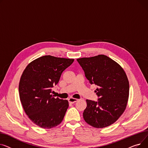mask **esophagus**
Instances as JSON below:
<instances>
[{
  "label": "esophagus",
  "mask_w": 148,
  "mask_h": 148,
  "mask_svg": "<svg viewBox=\"0 0 148 148\" xmlns=\"http://www.w3.org/2000/svg\"><path fill=\"white\" fill-rule=\"evenodd\" d=\"M77 100H78V99H74V98H72V97H71V98H69V99H68V101H69V102L70 103H75V102H76V101H77Z\"/></svg>",
  "instance_id": "1"
}]
</instances>
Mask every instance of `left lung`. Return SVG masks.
Here are the masks:
<instances>
[{
    "instance_id": "1",
    "label": "left lung",
    "mask_w": 148,
    "mask_h": 148,
    "mask_svg": "<svg viewBox=\"0 0 148 148\" xmlns=\"http://www.w3.org/2000/svg\"><path fill=\"white\" fill-rule=\"evenodd\" d=\"M90 84L97 85L98 101L86 100L83 117L95 128L114 124L124 112L129 95V82L123 70L105 55L77 59Z\"/></svg>"
}]
</instances>
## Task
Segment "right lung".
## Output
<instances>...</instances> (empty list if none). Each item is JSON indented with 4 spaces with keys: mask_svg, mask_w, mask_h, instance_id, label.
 Returning a JSON list of instances; mask_svg holds the SVG:
<instances>
[{
    "mask_svg": "<svg viewBox=\"0 0 148 148\" xmlns=\"http://www.w3.org/2000/svg\"><path fill=\"white\" fill-rule=\"evenodd\" d=\"M73 61L45 56L33 60L24 71L19 84L20 100L25 114L39 127L51 128L63 121L68 101L55 99L52 88Z\"/></svg>",
    "mask_w": 148,
    "mask_h": 148,
    "instance_id": "right-lung-1",
    "label": "right lung"
}]
</instances>
